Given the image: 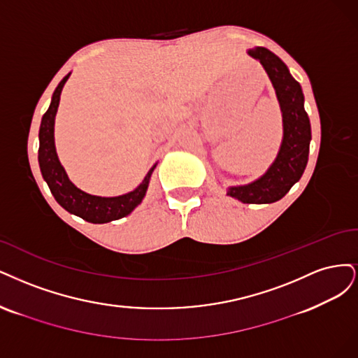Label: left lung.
<instances>
[{"label":"left lung","instance_id":"left-lung-1","mask_svg":"<svg viewBox=\"0 0 358 358\" xmlns=\"http://www.w3.org/2000/svg\"><path fill=\"white\" fill-rule=\"evenodd\" d=\"M266 70L278 96L284 138L275 162L266 174L247 186L230 187L227 194L244 203H272L280 201L301 180L308 164L310 123L303 107V92L278 56L264 48L248 50Z\"/></svg>","mask_w":358,"mask_h":358}]
</instances>
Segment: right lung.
Instances as JSON below:
<instances>
[{"label":"right lung","instance_id":"right-lung-1","mask_svg":"<svg viewBox=\"0 0 358 358\" xmlns=\"http://www.w3.org/2000/svg\"><path fill=\"white\" fill-rule=\"evenodd\" d=\"M68 77H70V74H66L61 80V83L55 89L50 107L44 113L41 124H40L38 164H40L43 178L45 180V182H48V186L52 194L55 196L56 202L68 213L82 217L83 220L89 223H95V224L119 220V218L131 214L135 210V206L141 203L148 187L150 176H152L156 165L147 172L143 182L134 192L116 196V198H101V196L89 194V193H85L83 190L77 189L70 181V178H68L65 169L59 162V159H57L56 150H55V138H53L55 116L57 111V106H59L62 87L68 80Z\"/></svg>","mask_w":358,"mask_h":358}]
</instances>
